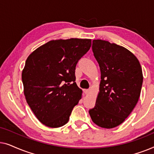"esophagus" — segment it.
Here are the masks:
<instances>
[{
    "label": "esophagus",
    "instance_id": "obj_1",
    "mask_svg": "<svg viewBox=\"0 0 154 154\" xmlns=\"http://www.w3.org/2000/svg\"><path fill=\"white\" fill-rule=\"evenodd\" d=\"M89 91H90V90H88V89L83 90V92H84V93H85V94H88V92H89Z\"/></svg>",
    "mask_w": 154,
    "mask_h": 154
}]
</instances>
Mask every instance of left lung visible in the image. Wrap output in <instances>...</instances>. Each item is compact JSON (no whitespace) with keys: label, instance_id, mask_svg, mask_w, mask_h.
<instances>
[{"label":"left lung","instance_id":"1","mask_svg":"<svg viewBox=\"0 0 154 154\" xmlns=\"http://www.w3.org/2000/svg\"><path fill=\"white\" fill-rule=\"evenodd\" d=\"M94 56L101 71L100 92L89 110L96 125L113 128L130 114L140 96L143 83L141 65L126 48L102 40H93Z\"/></svg>","mask_w":154,"mask_h":154}]
</instances>
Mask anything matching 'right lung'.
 I'll use <instances>...</instances> for the list:
<instances>
[{
	"label": "right lung",
	"mask_w": 154,
	"mask_h": 154,
	"mask_svg": "<svg viewBox=\"0 0 154 154\" xmlns=\"http://www.w3.org/2000/svg\"><path fill=\"white\" fill-rule=\"evenodd\" d=\"M91 47V40L50 41L26 59L22 79L26 102L39 121L59 128L68 123L81 99L75 83V66Z\"/></svg>",
	"instance_id": "1"
}]
</instances>
